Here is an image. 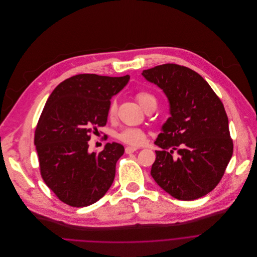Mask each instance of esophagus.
Listing matches in <instances>:
<instances>
[{
    "mask_svg": "<svg viewBox=\"0 0 257 257\" xmlns=\"http://www.w3.org/2000/svg\"><path fill=\"white\" fill-rule=\"evenodd\" d=\"M137 150H138V148L128 146V147H126V148H125V153H126V154H131V153H134V152H135V151H137Z\"/></svg>",
    "mask_w": 257,
    "mask_h": 257,
    "instance_id": "1",
    "label": "esophagus"
}]
</instances>
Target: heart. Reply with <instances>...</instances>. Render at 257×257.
Segmentation results:
<instances>
[{
    "mask_svg": "<svg viewBox=\"0 0 257 257\" xmlns=\"http://www.w3.org/2000/svg\"><path fill=\"white\" fill-rule=\"evenodd\" d=\"M137 100L139 101L140 105L145 109L150 103L156 102V98L151 93L147 91H140L136 95ZM116 113V103L115 101H111L108 107V116L113 117ZM116 138L127 145L131 146H142L146 142V134L143 130L138 127H124L117 135Z\"/></svg>",
    "mask_w": 257,
    "mask_h": 257,
    "instance_id": "heart-1",
    "label": "heart"
}]
</instances>
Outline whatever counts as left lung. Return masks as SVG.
Here are the masks:
<instances>
[{"mask_svg": "<svg viewBox=\"0 0 257 257\" xmlns=\"http://www.w3.org/2000/svg\"><path fill=\"white\" fill-rule=\"evenodd\" d=\"M142 75L163 90L171 114L155 141L162 151H155L152 177L179 200L208 194L222 179L233 154L221 99L199 74L183 66L165 64Z\"/></svg>", "mask_w": 257, "mask_h": 257, "instance_id": "obj_1", "label": "left lung"}]
</instances>
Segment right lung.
<instances>
[{
    "label": "right lung",
    "instance_id": "obj_1",
    "mask_svg": "<svg viewBox=\"0 0 257 257\" xmlns=\"http://www.w3.org/2000/svg\"><path fill=\"white\" fill-rule=\"evenodd\" d=\"M128 80V75H76L59 84L46 101L34 134L40 174L71 207L96 202L114 180L123 146L107 143L101 152L89 153L88 142L106 124L110 99Z\"/></svg>",
    "mask_w": 257,
    "mask_h": 257
}]
</instances>
